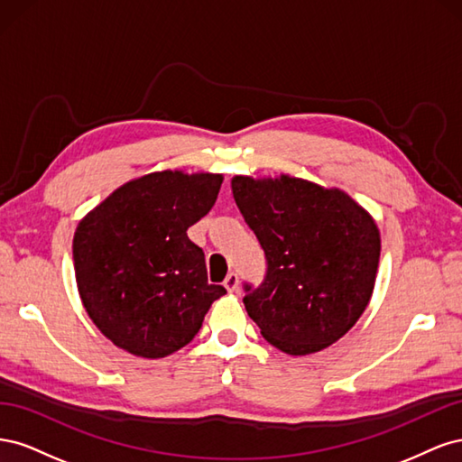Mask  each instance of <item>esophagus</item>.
I'll return each mask as SVG.
<instances>
[{
	"instance_id": "esophagus-1",
	"label": "esophagus",
	"mask_w": 462,
	"mask_h": 462,
	"mask_svg": "<svg viewBox=\"0 0 462 462\" xmlns=\"http://www.w3.org/2000/svg\"><path fill=\"white\" fill-rule=\"evenodd\" d=\"M223 287H226V289H227L229 292L236 291V287H239V275H236L235 272L227 273V277H226V282H223Z\"/></svg>"
}]
</instances>
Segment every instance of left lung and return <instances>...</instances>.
<instances>
[{
  "label": "left lung",
  "mask_w": 462,
  "mask_h": 462,
  "mask_svg": "<svg viewBox=\"0 0 462 462\" xmlns=\"http://www.w3.org/2000/svg\"><path fill=\"white\" fill-rule=\"evenodd\" d=\"M231 189L268 262L243 299L263 339L292 356L339 341L374 291L382 241L372 216L339 189L289 175H236Z\"/></svg>",
  "instance_id": "left-lung-1"
}]
</instances>
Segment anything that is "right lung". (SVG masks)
<instances>
[{"label":"right lung","mask_w":462,"mask_h":462,"mask_svg":"<svg viewBox=\"0 0 462 462\" xmlns=\"http://www.w3.org/2000/svg\"><path fill=\"white\" fill-rule=\"evenodd\" d=\"M221 180L217 173H150L79 223V295L96 328L123 351L143 358L179 351L227 292L208 283L202 248L187 236L216 204Z\"/></svg>","instance_id":"right-lung-1"}]
</instances>
